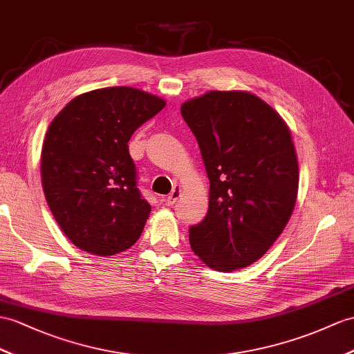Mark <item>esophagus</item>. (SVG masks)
<instances>
[{
	"label": "esophagus",
	"instance_id": "1",
	"mask_svg": "<svg viewBox=\"0 0 354 354\" xmlns=\"http://www.w3.org/2000/svg\"><path fill=\"white\" fill-rule=\"evenodd\" d=\"M180 192H182V187H180L178 185H176L174 187H172V191H171L169 195L165 198L167 205H172V204H174V203L178 200Z\"/></svg>",
	"mask_w": 354,
	"mask_h": 354
}]
</instances>
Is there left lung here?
<instances>
[{
	"mask_svg": "<svg viewBox=\"0 0 354 354\" xmlns=\"http://www.w3.org/2000/svg\"><path fill=\"white\" fill-rule=\"evenodd\" d=\"M210 180L209 212L189 242L214 270L243 269L269 251L295 209L299 165L290 129L248 91H209L185 102Z\"/></svg>",
	"mask_w": 354,
	"mask_h": 354,
	"instance_id": "8db88e82",
	"label": "left lung"
}]
</instances>
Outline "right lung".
<instances>
[{
	"mask_svg": "<svg viewBox=\"0 0 354 354\" xmlns=\"http://www.w3.org/2000/svg\"><path fill=\"white\" fill-rule=\"evenodd\" d=\"M165 100L132 87L75 97L49 124L41 149V185L67 239L93 255L131 248L151 212L136 187L127 142Z\"/></svg>",
	"mask_w": 354,
	"mask_h": 354,
	"instance_id": "obj_1",
	"label": "right lung"
}]
</instances>
